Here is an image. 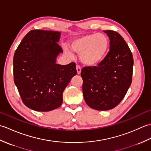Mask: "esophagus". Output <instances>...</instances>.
<instances>
[{
    "mask_svg": "<svg viewBox=\"0 0 151 151\" xmlns=\"http://www.w3.org/2000/svg\"><path fill=\"white\" fill-rule=\"evenodd\" d=\"M76 71H77V74H78V75H80V74H81V67L78 66V65L76 66Z\"/></svg>",
    "mask_w": 151,
    "mask_h": 151,
    "instance_id": "esophagus-1",
    "label": "esophagus"
}]
</instances>
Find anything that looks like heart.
<instances>
[{"mask_svg":"<svg viewBox=\"0 0 151 151\" xmlns=\"http://www.w3.org/2000/svg\"><path fill=\"white\" fill-rule=\"evenodd\" d=\"M110 41L108 37L102 33L91 34L73 40L70 47L73 51L80 54V60L88 66H93L100 63L108 53ZM67 54H72L67 50Z\"/></svg>","mask_w":151,"mask_h":151,"instance_id":"1","label":"heart"}]
</instances>
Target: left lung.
<instances>
[{
  "label": "left lung",
  "instance_id": "left-lung-1",
  "mask_svg": "<svg viewBox=\"0 0 151 151\" xmlns=\"http://www.w3.org/2000/svg\"><path fill=\"white\" fill-rule=\"evenodd\" d=\"M110 39V51L98 66L81 70L82 91L89 107L99 111L111 110L120 103L132 79V54L121 35L104 30Z\"/></svg>",
  "mask_w": 151,
  "mask_h": 151
}]
</instances>
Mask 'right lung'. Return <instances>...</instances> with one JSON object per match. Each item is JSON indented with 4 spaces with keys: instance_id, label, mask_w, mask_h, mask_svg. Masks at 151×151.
<instances>
[{
    "instance_id": "right-lung-1",
    "label": "right lung",
    "mask_w": 151,
    "mask_h": 151,
    "mask_svg": "<svg viewBox=\"0 0 151 151\" xmlns=\"http://www.w3.org/2000/svg\"><path fill=\"white\" fill-rule=\"evenodd\" d=\"M60 32L32 30L16 49L14 79L23 103L32 110L49 111L60 106L63 92L74 76L76 64H57L63 53Z\"/></svg>"
}]
</instances>
